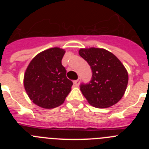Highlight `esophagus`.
Wrapping results in <instances>:
<instances>
[{"label":"esophagus","instance_id":"34e87169","mask_svg":"<svg viewBox=\"0 0 149 149\" xmlns=\"http://www.w3.org/2000/svg\"><path fill=\"white\" fill-rule=\"evenodd\" d=\"M80 83H81V78H78L77 80H76V81H74V85L75 86H78L79 84H80Z\"/></svg>","mask_w":149,"mask_h":149}]
</instances>
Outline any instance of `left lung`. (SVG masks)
<instances>
[{"label": "left lung", "instance_id": "obj_1", "mask_svg": "<svg viewBox=\"0 0 149 149\" xmlns=\"http://www.w3.org/2000/svg\"><path fill=\"white\" fill-rule=\"evenodd\" d=\"M79 54L88 63L93 72L89 84L81 85V91L89 104L107 108L122 98L128 82V74L120 60L103 48H81Z\"/></svg>", "mask_w": 149, "mask_h": 149}]
</instances>
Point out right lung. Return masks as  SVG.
<instances>
[{
    "instance_id": "obj_1",
    "label": "right lung",
    "mask_w": 149,
    "mask_h": 149,
    "mask_svg": "<svg viewBox=\"0 0 149 149\" xmlns=\"http://www.w3.org/2000/svg\"><path fill=\"white\" fill-rule=\"evenodd\" d=\"M64 49L52 48L38 54L29 63L24 76V86L35 104L52 109L64 102L73 83L66 77L62 65Z\"/></svg>"
}]
</instances>
